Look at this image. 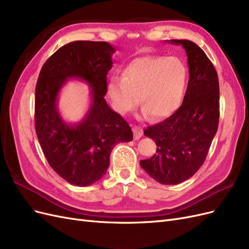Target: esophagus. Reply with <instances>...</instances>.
Segmentation results:
<instances>
[{"label": "esophagus", "mask_w": 249, "mask_h": 249, "mask_svg": "<svg viewBox=\"0 0 249 249\" xmlns=\"http://www.w3.org/2000/svg\"><path fill=\"white\" fill-rule=\"evenodd\" d=\"M133 132H134V139L139 140L142 136V134H143V130L138 125H134L133 126Z\"/></svg>", "instance_id": "34e87169"}]
</instances>
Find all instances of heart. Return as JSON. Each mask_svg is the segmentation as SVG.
<instances>
[{
  "mask_svg": "<svg viewBox=\"0 0 249 249\" xmlns=\"http://www.w3.org/2000/svg\"><path fill=\"white\" fill-rule=\"evenodd\" d=\"M186 83L187 69L178 58L145 56L127 64L123 78L112 77L108 91L114 107L123 114L132 111L140 99L142 116L162 119L178 108Z\"/></svg>",
  "mask_w": 249,
  "mask_h": 249,
  "instance_id": "b5f03b06",
  "label": "heart"
}]
</instances>
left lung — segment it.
<instances>
[{
	"instance_id": "1",
	"label": "left lung",
	"mask_w": 249,
	"mask_h": 249,
	"mask_svg": "<svg viewBox=\"0 0 249 249\" xmlns=\"http://www.w3.org/2000/svg\"><path fill=\"white\" fill-rule=\"evenodd\" d=\"M165 42L185 49L189 81L182 106L144 130L158 147L140 165L160 184L178 185L194 176L206 160L219 122V83L212 62L196 43L187 39Z\"/></svg>"
}]
</instances>
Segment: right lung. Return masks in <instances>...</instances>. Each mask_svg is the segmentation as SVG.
<instances>
[{
	"label": "right lung",
	"instance_id": "right-lung-1",
	"mask_svg": "<svg viewBox=\"0 0 249 249\" xmlns=\"http://www.w3.org/2000/svg\"><path fill=\"white\" fill-rule=\"evenodd\" d=\"M115 48L106 41H72L43 64L35 89V130L50 166L71 185L100 180L119 142L133 140L131 127L105 100ZM70 78L90 87V106L78 123H66L57 108L58 92Z\"/></svg>",
	"mask_w": 249,
	"mask_h": 249
}]
</instances>
